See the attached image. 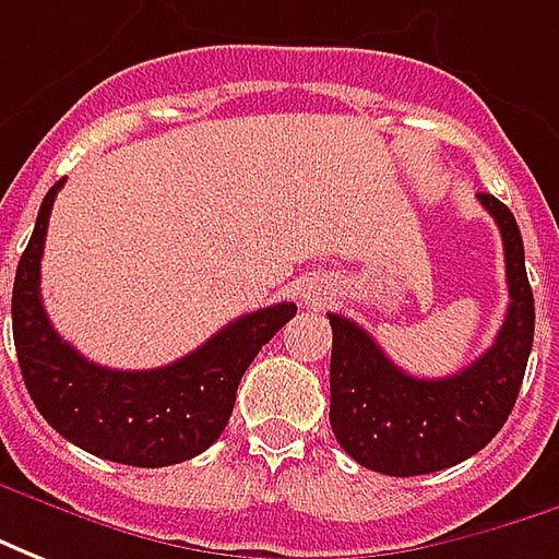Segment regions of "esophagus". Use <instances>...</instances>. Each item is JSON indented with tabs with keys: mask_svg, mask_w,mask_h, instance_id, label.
Segmentation results:
<instances>
[{
	"mask_svg": "<svg viewBox=\"0 0 559 559\" xmlns=\"http://www.w3.org/2000/svg\"><path fill=\"white\" fill-rule=\"evenodd\" d=\"M331 295H334V288L322 286V283H310V286L300 292L304 304H310V307H322V304L331 300Z\"/></svg>",
	"mask_w": 559,
	"mask_h": 559,
	"instance_id": "esophagus-1",
	"label": "esophagus"
}]
</instances>
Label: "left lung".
<instances>
[{"label":"left lung","instance_id":"1","mask_svg":"<svg viewBox=\"0 0 559 559\" xmlns=\"http://www.w3.org/2000/svg\"><path fill=\"white\" fill-rule=\"evenodd\" d=\"M478 201L500 228L509 286L500 334L481 358L445 379H418L403 373L361 324L328 312L331 427L352 461L382 476H425L473 457L500 433L524 382L536 324L524 240L502 201L485 192Z\"/></svg>","mask_w":559,"mask_h":559}]
</instances>
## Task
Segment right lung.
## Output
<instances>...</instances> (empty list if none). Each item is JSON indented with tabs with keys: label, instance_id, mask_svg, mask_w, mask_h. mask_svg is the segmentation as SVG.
Listing matches in <instances>:
<instances>
[{
	"label": "right lung",
	"instance_id": "obj_1",
	"mask_svg": "<svg viewBox=\"0 0 559 559\" xmlns=\"http://www.w3.org/2000/svg\"><path fill=\"white\" fill-rule=\"evenodd\" d=\"M41 201L14 276V346L29 397L59 437L126 466H171L210 449L231 418L240 376L295 304L247 312L180 361L156 370H110L86 361L53 331L41 304V255L57 192Z\"/></svg>",
	"mask_w": 559,
	"mask_h": 559
}]
</instances>
